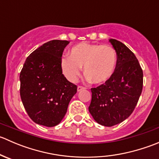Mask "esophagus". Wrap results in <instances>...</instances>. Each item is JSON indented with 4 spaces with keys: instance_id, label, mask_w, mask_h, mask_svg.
<instances>
[{
    "instance_id": "1",
    "label": "esophagus",
    "mask_w": 159,
    "mask_h": 159,
    "mask_svg": "<svg viewBox=\"0 0 159 159\" xmlns=\"http://www.w3.org/2000/svg\"><path fill=\"white\" fill-rule=\"evenodd\" d=\"M85 89V88L83 87V86H78V91H81V90H84Z\"/></svg>"
}]
</instances>
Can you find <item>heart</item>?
I'll return each instance as SVG.
<instances>
[{
    "mask_svg": "<svg viewBox=\"0 0 159 159\" xmlns=\"http://www.w3.org/2000/svg\"><path fill=\"white\" fill-rule=\"evenodd\" d=\"M118 63V55L110 45L80 43L69 51V57H64L61 67L65 76L75 82L84 66V74L94 84H103L113 76Z\"/></svg>",
    "mask_w": 159,
    "mask_h": 159,
    "instance_id": "heart-1",
    "label": "heart"
}]
</instances>
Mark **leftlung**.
Wrapping results in <instances>:
<instances>
[{
	"instance_id": "8db88e82",
	"label": "left lung",
	"mask_w": 159,
	"mask_h": 159,
	"mask_svg": "<svg viewBox=\"0 0 159 159\" xmlns=\"http://www.w3.org/2000/svg\"><path fill=\"white\" fill-rule=\"evenodd\" d=\"M118 55L113 76L92 88L89 107L93 118L102 125L111 127L122 122L134 111L143 87V71L134 53L121 41L110 39Z\"/></svg>"
}]
</instances>
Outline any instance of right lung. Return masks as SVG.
Segmentation results:
<instances>
[{
	"label": "right lung",
	"instance_id": "right-lung-1",
	"mask_svg": "<svg viewBox=\"0 0 159 159\" xmlns=\"http://www.w3.org/2000/svg\"><path fill=\"white\" fill-rule=\"evenodd\" d=\"M69 41L44 43L27 57L20 73L22 103L33 121L54 127L61 121L77 85L62 74L61 61Z\"/></svg>",
	"mask_w": 159,
	"mask_h": 159
}]
</instances>
